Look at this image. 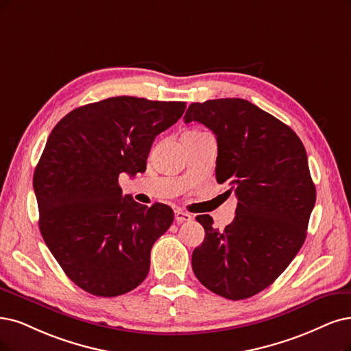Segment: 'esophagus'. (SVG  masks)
Segmentation results:
<instances>
[{
	"label": "esophagus",
	"instance_id": "obj_1",
	"mask_svg": "<svg viewBox=\"0 0 351 351\" xmlns=\"http://www.w3.org/2000/svg\"><path fill=\"white\" fill-rule=\"evenodd\" d=\"M191 219H192L191 214L184 213V211H180V210L175 211V221L176 223H186V221H191Z\"/></svg>",
	"mask_w": 351,
	"mask_h": 351
}]
</instances>
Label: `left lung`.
<instances>
[{"label":"left lung","mask_w":351,"mask_h":351,"mask_svg":"<svg viewBox=\"0 0 351 351\" xmlns=\"http://www.w3.org/2000/svg\"><path fill=\"white\" fill-rule=\"evenodd\" d=\"M184 120L213 130L217 182L237 198L224 230L208 214L197 217L205 239L192 253L193 274L211 292L245 300L274 283L305 241L317 198L305 147L291 127L241 98L193 102Z\"/></svg>","instance_id":"left-lung-1"}]
</instances>
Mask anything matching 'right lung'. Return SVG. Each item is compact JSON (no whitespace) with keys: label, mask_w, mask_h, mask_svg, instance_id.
Segmentation results:
<instances>
[{"label":"right lung","mask_w":351,"mask_h":351,"mask_svg":"<svg viewBox=\"0 0 351 351\" xmlns=\"http://www.w3.org/2000/svg\"><path fill=\"white\" fill-rule=\"evenodd\" d=\"M185 108L180 101L112 97L75 108L51 130L33 176L38 227L81 289L111 298L146 279L150 250L173 211L123 197L119 176L146 171L154 137Z\"/></svg>","instance_id":"obj_1"}]
</instances>
